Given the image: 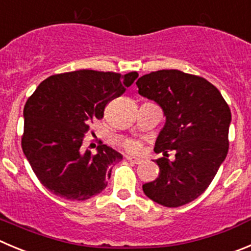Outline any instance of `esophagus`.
I'll return each mask as SVG.
<instances>
[{
    "mask_svg": "<svg viewBox=\"0 0 251 251\" xmlns=\"http://www.w3.org/2000/svg\"><path fill=\"white\" fill-rule=\"evenodd\" d=\"M126 160H127L128 162H131V163H135V165H139V163L142 162V160H140V158L131 157V156H127V157H126Z\"/></svg>",
    "mask_w": 251,
    "mask_h": 251,
    "instance_id": "obj_1",
    "label": "esophagus"
}]
</instances>
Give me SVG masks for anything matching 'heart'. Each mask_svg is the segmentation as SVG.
Masks as SVG:
<instances>
[{
  "mask_svg": "<svg viewBox=\"0 0 251 251\" xmlns=\"http://www.w3.org/2000/svg\"><path fill=\"white\" fill-rule=\"evenodd\" d=\"M125 147L127 149V151L132 152V153H137V152H140V150H141V144H140L139 141H135V140H128V141L126 142Z\"/></svg>",
  "mask_w": 251,
  "mask_h": 251,
  "instance_id": "heart-1",
  "label": "heart"
}]
</instances>
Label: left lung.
<instances>
[{"instance_id":"1","label":"left lung","mask_w":251,"mask_h":251,"mask_svg":"<svg viewBox=\"0 0 251 251\" xmlns=\"http://www.w3.org/2000/svg\"><path fill=\"white\" fill-rule=\"evenodd\" d=\"M139 94L157 102L166 124L154 151L175 150V161L156 160L158 177L142 186L150 200L170 208L201 196L226 160L231 112L221 91L202 76L181 70H157L136 81Z\"/></svg>"}]
</instances>
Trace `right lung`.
Returning <instances> with one entry per match:
<instances>
[{"label":"right lung","mask_w":251,"mask_h":251,"mask_svg":"<svg viewBox=\"0 0 251 251\" xmlns=\"http://www.w3.org/2000/svg\"><path fill=\"white\" fill-rule=\"evenodd\" d=\"M137 72L81 69L42 81L23 110L22 150L48 191L69 201H85L107 186L112 166L123 154L99 142L97 153L84 151L89 124L104 116L110 100L125 93Z\"/></svg>","instance_id":"right-lung-1"}]
</instances>
